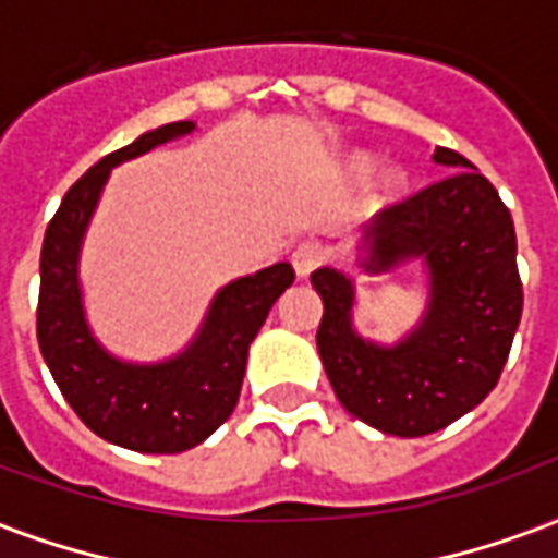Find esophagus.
<instances>
[{"mask_svg": "<svg viewBox=\"0 0 558 558\" xmlns=\"http://www.w3.org/2000/svg\"><path fill=\"white\" fill-rule=\"evenodd\" d=\"M290 259H292V268H295V275H299V278H307L314 268H319L323 263H326V251H323L316 242H304L292 251Z\"/></svg>", "mask_w": 558, "mask_h": 558, "instance_id": "1", "label": "esophagus"}]
</instances>
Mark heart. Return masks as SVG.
Here are the masks:
<instances>
[{
  "label": "heart",
  "mask_w": 558,
  "mask_h": 558,
  "mask_svg": "<svg viewBox=\"0 0 558 558\" xmlns=\"http://www.w3.org/2000/svg\"><path fill=\"white\" fill-rule=\"evenodd\" d=\"M371 170H374V158L359 155V158L352 160V175H355V179H367ZM403 182H407V179H403V172L386 170L379 179H376V187H379L383 194H398L400 187H403Z\"/></svg>",
  "instance_id": "b5f03b06"
}]
</instances>
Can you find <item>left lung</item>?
<instances>
[{"mask_svg":"<svg viewBox=\"0 0 558 558\" xmlns=\"http://www.w3.org/2000/svg\"><path fill=\"white\" fill-rule=\"evenodd\" d=\"M433 160L454 172L383 208L359 247L367 275L410 259L427 268V307L407 338L364 340L352 328V280L328 266L311 275L323 299L316 350L343 410L407 439L442 430L490 395L523 314L511 211L463 155L436 148Z\"/></svg>","mask_w":558,"mask_h":558,"instance_id":"obj_1","label":"left lung"}]
</instances>
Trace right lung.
I'll use <instances>...</instances> for the list:
<instances>
[{
	"instance_id": "obj_1",
	"label": "right lung",
	"mask_w": 558,
	"mask_h": 558,
	"mask_svg": "<svg viewBox=\"0 0 558 558\" xmlns=\"http://www.w3.org/2000/svg\"><path fill=\"white\" fill-rule=\"evenodd\" d=\"M194 128V122H170L110 151L71 184L44 232L38 292L44 362L92 433L143 454L187 451L230 418L242 391L251 340L280 292L295 280L290 263H278L227 283L208 304L196 338L167 362H122L95 340L83 311L80 247L110 170Z\"/></svg>"
}]
</instances>
